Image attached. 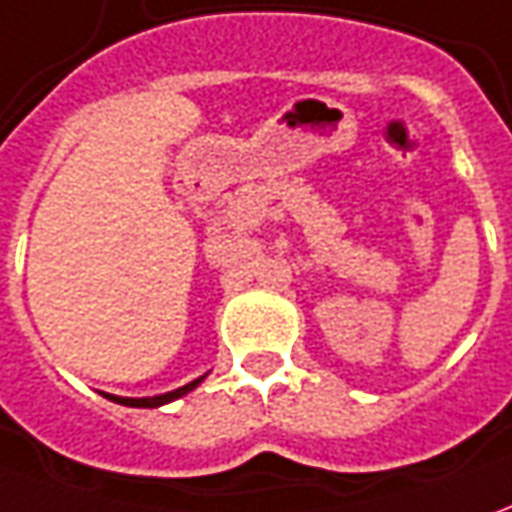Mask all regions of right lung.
I'll list each match as a JSON object with an SVG mask.
<instances>
[{
    "instance_id": "1",
    "label": "right lung",
    "mask_w": 512,
    "mask_h": 512,
    "mask_svg": "<svg viewBox=\"0 0 512 512\" xmlns=\"http://www.w3.org/2000/svg\"><path fill=\"white\" fill-rule=\"evenodd\" d=\"M207 375H201L196 381H190V384H184V387L173 389V392H165V395H154V398H120V395H106L114 403H123V406H137V409H156V406H165V403L176 401V398H182L187 392H193V389L204 381Z\"/></svg>"
}]
</instances>
